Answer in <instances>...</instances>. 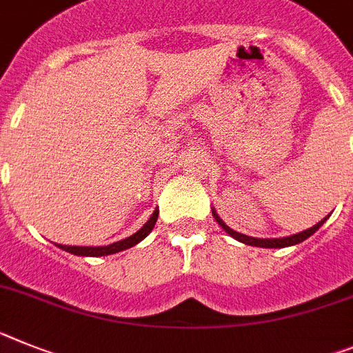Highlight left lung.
Masks as SVG:
<instances>
[{"label": "left lung", "instance_id": "obj_1", "mask_svg": "<svg viewBox=\"0 0 353 353\" xmlns=\"http://www.w3.org/2000/svg\"><path fill=\"white\" fill-rule=\"evenodd\" d=\"M212 214H214V218H216V221L219 223V227H221L223 230L227 232L228 236H232V237H234V239L241 241V243H245V245L261 246V248H285V246L298 245V243H302V241H305L307 237H311L312 234H314V232L318 230V228H320L325 221H327V218H328V216H327V218L321 219L320 223H316L314 227L307 228V230L300 232V234H294V236L280 237V239H257V237H250V236H245V234H239V232L232 230V228L228 227V225H225V223H223V219L219 218L218 214L214 212V210H212Z\"/></svg>", "mask_w": 353, "mask_h": 353}]
</instances>
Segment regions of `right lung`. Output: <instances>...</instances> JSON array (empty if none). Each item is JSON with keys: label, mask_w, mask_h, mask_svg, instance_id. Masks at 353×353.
<instances>
[{"label": "right lung", "mask_w": 353, "mask_h": 353, "mask_svg": "<svg viewBox=\"0 0 353 353\" xmlns=\"http://www.w3.org/2000/svg\"><path fill=\"white\" fill-rule=\"evenodd\" d=\"M157 216H159V210H155V212L152 214V218L148 219L146 225H144L141 230L135 232L134 236L126 237V239L123 241H117V243H112V245H108V246H65V245H57V246L65 250V252H69V254L83 255V257H101V255L117 254V252H123V250L132 248V246H135L137 243H141V241H143L144 237L153 230V227H155Z\"/></svg>", "instance_id": "right-lung-1"}]
</instances>
